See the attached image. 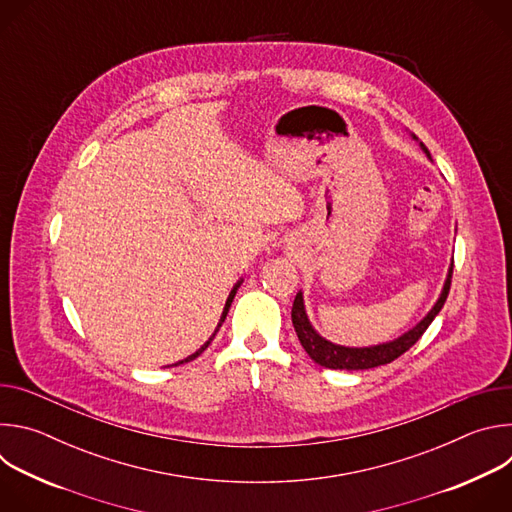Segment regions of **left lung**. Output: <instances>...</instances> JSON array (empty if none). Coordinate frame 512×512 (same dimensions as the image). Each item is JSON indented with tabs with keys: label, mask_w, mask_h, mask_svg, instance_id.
Masks as SVG:
<instances>
[{
	"label": "left lung",
	"mask_w": 512,
	"mask_h": 512,
	"mask_svg": "<svg viewBox=\"0 0 512 512\" xmlns=\"http://www.w3.org/2000/svg\"><path fill=\"white\" fill-rule=\"evenodd\" d=\"M413 139H417V137L413 135ZM419 145H421V150L425 152V156L431 160L425 145L423 143H419ZM452 273H454V261L450 265L442 294H440V298H437V302L433 304V308L427 312V316L417 326H413L409 332H405L403 336H399L391 342H383V344H377V346H364V348H350V346H340V344H334V342L322 338L308 320L302 291H298V296L294 300V308H291V322H294L296 334H298L304 350L308 352V356L314 362L320 364V367L340 369V371L375 369V367H381V364H389L395 358H399L403 352H407L423 336L427 326L433 322V318L437 314H440V310L446 304V298L450 294V285H452Z\"/></svg>",
	"instance_id": "1"
}]
</instances>
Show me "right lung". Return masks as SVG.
<instances>
[{"label": "right lung", "instance_id": "right-lung-1", "mask_svg": "<svg viewBox=\"0 0 512 512\" xmlns=\"http://www.w3.org/2000/svg\"><path fill=\"white\" fill-rule=\"evenodd\" d=\"M241 283H243V279H241V281H237V283H235V287L231 289V294H229V298H227V304H225V310H223V316H221V320H218V326H216V330L212 332V336H210V338H208V340H206V342H204V344H202V346H200V348H198L194 354L186 356L184 360H180V362H176V364H184V362H190V360H194L196 356H200V354H202V352L208 348V344L214 340V336H216L218 328L223 326V322H225V318H227V314H229V308H231V304H233V300H235V294H237V289H239V285H241Z\"/></svg>", "mask_w": 512, "mask_h": 512}]
</instances>
